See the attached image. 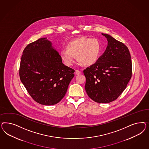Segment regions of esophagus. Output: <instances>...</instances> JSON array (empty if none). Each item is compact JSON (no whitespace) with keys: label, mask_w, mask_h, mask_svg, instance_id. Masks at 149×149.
<instances>
[{"label":"esophagus","mask_w":149,"mask_h":149,"mask_svg":"<svg viewBox=\"0 0 149 149\" xmlns=\"http://www.w3.org/2000/svg\"><path fill=\"white\" fill-rule=\"evenodd\" d=\"M80 73H81V72H80L79 70H75V74H76L77 75H79Z\"/></svg>","instance_id":"1"}]
</instances>
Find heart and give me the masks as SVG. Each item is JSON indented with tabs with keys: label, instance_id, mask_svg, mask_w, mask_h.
Instances as JSON below:
<instances>
[{
	"label": "heart",
	"instance_id": "heart-1",
	"mask_svg": "<svg viewBox=\"0 0 149 149\" xmlns=\"http://www.w3.org/2000/svg\"><path fill=\"white\" fill-rule=\"evenodd\" d=\"M101 52V45L95 38L81 37L69 41L67 49L61 50L60 54L67 65H72L75 56L77 61L85 65L95 63Z\"/></svg>",
	"mask_w": 149,
	"mask_h": 149
}]
</instances>
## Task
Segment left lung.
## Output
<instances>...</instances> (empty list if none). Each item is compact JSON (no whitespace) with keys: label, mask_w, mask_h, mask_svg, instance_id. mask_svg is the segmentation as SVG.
Wrapping results in <instances>:
<instances>
[{"label":"left lung","mask_w":149,"mask_h":149,"mask_svg":"<svg viewBox=\"0 0 149 149\" xmlns=\"http://www.w3.org/2000/svg\"><path fill=\"white\" fill-rule=\"evenodd\" d=\"M108 45L97 61L84 70L85 90L99 103L114 101L126 88L132 74L131 54L126 45L107 34Z\"/></svg>","instance_id":"left-lung-1"}]
</instances>
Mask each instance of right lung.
I'll list each match as a JSON object with an SVG mask.
<instances>
[{
  "mask_svg": "<svg viewBox=\"0 0 149 149\" xmlns=\"http://www.w3.org/2000/svg\"><path fill=\"white\" fill-rule=\"evenodd\" d=\"M75 70L63 64L61 56L46 38L27 45L19 69L21 81L39 104H57L65 95Z\"/></svg>",
  "mask_w": 149,
  "mask_h": 149,
  "instance_id": "obj_1",
  "label": "right lung"
}]
</instances>
